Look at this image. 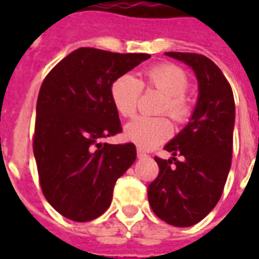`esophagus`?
Returning <instances> with one entry per match:
<instances>
[{
    "mask_svg": "<svg viewBox=\"0 0 259 259\" xmlns=\"http://www.w3.org/2000/svg\"><path fill=\"white\" fill-rule=\"evenodd\" d=\"M137 157L138 158H146L148 157V154H146L142 149H137Z\"/></svg>",
    "mask_w": 259,
    "mask_h": 259,
    "instance_id": "34e87169",
    "label": "esophagus"
}]
</instances>
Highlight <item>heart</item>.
Segmentation results:
<instances>
[{"instance_id": "b5f03b06", "label": "heart", "mask_w": 259, "mask_h": 259, "mask_svg": "<svg viewBox=\"0 0 259 259\" xmlns=\"http://www.w3.org/2000/svg\"><path fill=\"white\" fill-rule=\"evenodd\" d=\"M148 86L164 95L160 113H166L175 121L181 122L189 115V105L184 98L188 79L184 71L172 64H161L146 71L145 82H140L132 74L118 76L110 86V98L122 117H133L141 87ZM172 125L164 117H138L125 127V137L141 149H152L169 138Z\"/></svg>"}]
</instances>
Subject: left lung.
<instances>
[{
    "mask_svg": "<svg viewBox=\"0 0 259 259\" xmlns=\"http://www.w3.org/2000/svg\"><path fill=\"white\" fill-rule=\"evenodd\" d=\"M165 55L192 68L197 101L188 123L164 146L172 157L154 158L160 172L148 187V199L161 221L189 227L212 211L225 188L233 156L235 102L227 79L211 59L184 52Z\"/></svg>",
    "mask_w": 259,
    "mask_h": 259,
    "instance_id": "obj_1",
    "label": "left lung"
}]
</instances>
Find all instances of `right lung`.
Segmentation results:
<instances>
[{"label":"right lung","instance_id":"add662e5","mask_svg":"<svg viewBox=\"0 0 259 259\" xmlns=\"http://www.w3.org/2000/svg\"><path fill=\"white\" fill-rule=\"evenodd\" d=\"M150 58L79 48L47 75L36 106L33 153L44 196L74 222L97 219L109 208L115 181L137 157L134 144L102 138L122 130L110 86Z\"/></svg>","mask_w":259,"mask_h":259}]
</instances>
